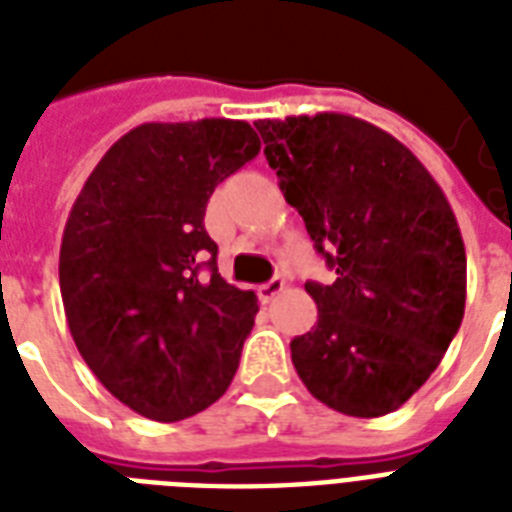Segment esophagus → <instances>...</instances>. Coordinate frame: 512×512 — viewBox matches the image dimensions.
Segmentation results:
<instances>
[{
    "instance_id": "esophagus-1",
    "label": "esophagus",
    "mask_w": 512,
    "mask_h": 512,
    "mask_svg": "<svg viewBox=\"0 0 512 512\" xmlns=\"http://www.w3.org/2000/svg\"><path fill=\"white\" fill-rule=\"evenodd\" d=\"M284 287H287V281L281 279V276H273L271 281L260 284V287H257V297H260V303H271L273 297H279L281 292H284Z\"/></svg>"
}]
</instances>
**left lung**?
Listing matches in <instances>:
<instances>
[{
    "mask_svg": "<svg viewBox=\"0 0 512 512\" xmlns=\"http://www.w3.org/2000/svg\"><path fill=\"white\" fill-rule=\"evenodd\" d=\"M255 127L284 199L335 271L332 284H305L319 319L292 340V364L335 412H396L462 324L468 260L457 217L420 159L364 119L324 111Z\"/></svg>",
    "mask_w": 512,
    "mask_h": 512,
    "instance_id": "obj_1",
    "label": "left lung"
}]
</instances>
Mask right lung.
Instances as JSON below:
<instances>
[{
    "label": "right lung",
    "mask_w": 512,
    "mask_h": 512,
    "mask_svg": "<svg viewBox=\"0 0 512 512\" xmlns=\"http://www.w3.org/2000/svg\"><path fill=\"white\" fill-rule=\"evenodd\" d=\"M257 154V132L236 119L140 124L71 207L60 244L68 329L103 388L148 420L207 409L239 369L257 297L217 273L204 212Z\"/></svg>",
    "instance_id": "1"
}]
</instances>
